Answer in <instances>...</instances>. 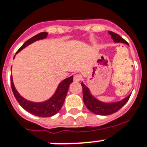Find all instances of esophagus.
<instances>
[{"label":"esophagus","instance_id":"34e87169","mask_svg":"<svg viewBox=\"0 0 147 147\" xmlns=\"http://www.w3.org/2000/svg\"><path fill=\"white\" fill-rule=\"evenodd\" d=\"M73 79H74V82H78L82 80V76H80V75H75L73 77Z\"/></svg>","mask_w":147,"mask_h":147}]
</instances>
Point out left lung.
Segmentation results:
<instances>
[{
	"label": "left lung",
	"instance_id": "1",
	"mask_svg": "<svg viewBox=\"0 0 147 147\" xmlns=\"http://www.w3.org/2000/svg\"><path fill=\"white\" fill-rule=\"evenodd\" d=\"M109 34L115 42H121L127 45V42L125 39L122 38L120 35L115 32H109ZM82 90H83V100H84L86 107L96 115H108L116 113L128 101L130 96H131L129 95L119 102H113V103H105V102H100L96 98H94L90 94L89 89L83 83H82Z\"/></svg>",
	"mask_w": 147,
	"mask_h": 147
}]
</instances>
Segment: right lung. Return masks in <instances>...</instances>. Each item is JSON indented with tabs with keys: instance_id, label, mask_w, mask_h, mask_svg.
<instances>
[{
	"instance_id": "1",
	"label": "right lung",
	"mask_w": 147,
	"mask_h": 147,
	"mask_svg": "<svg viewBox=\"0 0 147 147\" xmlns=\"http://www.w3.org/2000/svg\"><path fill=\"white\" fill-rule=\"evenodd\" d=\"M47 35V32H40L39 34L34 35V37H32L24 43L21 46V47L17 51V53L22 50L24 47H26V46H28V45H30L35 40L45 38ZM72 82H73V76H71L66 79L63 80L58 86L54 95L50 100L43 102H32L26 100V99H24L19 94L13 85L12 76H10V84H11L12 90H13L14 96L16 99L17 102L27 112L30 113L32 115L39 117L53 116L61 109L63 102L65 101L68 90H69V87Z\"/></svg>"
}]
</instances>
